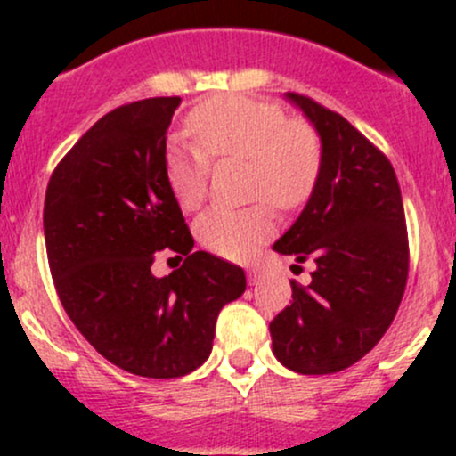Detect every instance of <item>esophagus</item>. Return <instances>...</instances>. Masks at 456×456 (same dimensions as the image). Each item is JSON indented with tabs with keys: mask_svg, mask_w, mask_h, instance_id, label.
I'll return each mask as SVG.
<instances>
[{
	"mask_svg": "<svg viewBox=\"0 0 456 456\" xmlns=\"http://www.w3.org/2000/svg\"><path fill=\"white\" fill-rule=\"evenodd\" d=\"M247 280H249V284H256L257 280H260V269H257V266H251V269L247 271Z\"/></svg>",
	"mask_w": 456,
	"mask_h": 456,
	"instance_id": "34e87169",
	"label": "esophagus"
}]
</instances>
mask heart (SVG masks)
I'll return each mask as SVG.
<instances>
[{"instance_id": "1", "label": "heart", "mask_w": 456, "mask_h": 456, "mask_svg": "<svg viewBox=\"0 0 456 456\" xmlns=\"http://www.w3.org/2000/svg\"><path fill=\"white\" fill-rule=\"evenodd\" d=\"M196 147L172 145L165 181L181 209L196 211L207 199L211 160H247V194L262 199L245 209H209L196 220L205 249L247 260L273 236L275 214L296 211L314 196L322 174V139L311 123L287 118L280 105L242 94L202 101L187 117Z\"/></svg>"}]
</instances>
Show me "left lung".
<instances>
[{
    "mask_svg": "<svg viewBox=\"0 0 456 456\" xmlns=\"http://www.w3.org/2000/svg\"><path fill=\"white\" fill-rule=\"evenodd\" d=\"M322 139V174L300 218L273 245L314 262L311 284L271 320L273 353L302 375L360 362L395 320L408 280V232L397 176L384 151L342 114L289 92Z\"/></svg>",
    "mask_w": 456,
    "mask_h": 456,
    "instance_id": "left-lung-1",
    "label": "left lung"
}]
</instances>
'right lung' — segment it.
<instances>
[{
    "label": "right lung",
    "mask_w": 456,
    "mask_h": 456,
    "mask_svg": "<svg viewBox=\"0 0 456 456\" xmlns=\"http://www.w3.org/2000/svg\"><path fill=\"white\" fill-rule=\"evenodd\" d=\"M181 96L118 105L59 160L44 202L50 273L68 317L118 369L154 379L196 370L245 271L194 238L165 181V132ZM159 250L186 257L151 275Z\"/></svg>",
    "instance_id": "1"
}]
</instances>
